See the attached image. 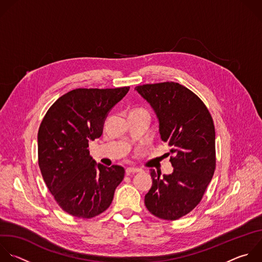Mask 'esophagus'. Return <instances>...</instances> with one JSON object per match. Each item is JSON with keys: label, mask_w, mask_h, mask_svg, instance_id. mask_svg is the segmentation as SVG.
Returning a JSON list of instances; mask_svg holds the SVG:
<instances>
[{"label": "esophagus", "mask_w": 262, "mask_h": 262, "mask_svg": "<svg viewBox=\"0 0 262 262\" xmlns=\"http://www.w3.org/2000/svg\"><path fill=\"white\" fill-rule=\"evenodd\" d=\"M141 169L138 168V167H127L126 168V173L127 175H133V173H136V172H139Z\"/></svg>", "instance_id": "1"}]
</instances>
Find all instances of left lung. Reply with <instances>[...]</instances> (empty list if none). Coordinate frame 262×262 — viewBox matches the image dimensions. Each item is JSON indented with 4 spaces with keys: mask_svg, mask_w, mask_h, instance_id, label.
Returning <instances> with one entry per match:
<instances>
[{
    "mask_svg": "<svg viewBox=\"0 0 262 262\" xmlns=\"http://www.w3.org/2000/svg\"><path fill=\"white\" fill-rule=\"evenodd\" d=\"M149 103L159 123V134L170 147L169 175L151 170L152 186L145 205L154 216L177 220L202 201L215 166V127L202 100L176 82L145 84L135 89Z\"/></svg>",
    "mask_w": 262,
    "mask_h": 262,
    "instance_id": "left-lung-1",
    "label": "left lung"
}]
</instances>
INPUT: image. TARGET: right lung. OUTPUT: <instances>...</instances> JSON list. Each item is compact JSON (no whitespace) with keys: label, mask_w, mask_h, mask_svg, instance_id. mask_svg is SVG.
<instances>
[{"label":"right lung","mask_w":262,"mask_h":262,"mask_svg":"<svg viewBox=\"0 0 262 262\" xmlns=\"http://www.w3.org/2000/svg\"><path fill=\"white\" fill-rule=\"evenodd\" d=\"M119 89H77L47 111L38 133L42 177L68 214L90 219L106 211L124 177L120 165L107 167L90 155L89 143L103 134L108 113L128 93Z\"/></svg>","instance_id":"add662e5"}]
</instances>
